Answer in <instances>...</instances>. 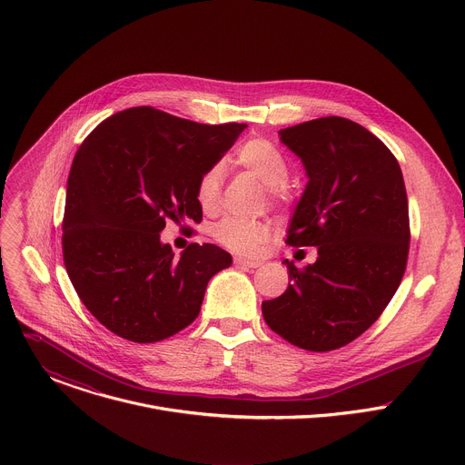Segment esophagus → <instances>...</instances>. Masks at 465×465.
<instances>
[{
	"mask_svg": "<svg viewBox=\"0 0 465 465\" xmlns=\"http://www.w3.org/2000/svg\"><path fill=\"white\" fill-rule=\"evenodd\" d=\"M235 264L237 267H244V269H257L261 267V261H255V259H246V257H235Z\"/></svg>",
	"mask_w": 465,
	"mask_h": 465,
	"instance_id": "esophagus-1",
	"label": "esophagus"
}]
</instances>
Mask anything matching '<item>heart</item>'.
I'll return each mask as SVG.
<instances>
[{
  "instance_id": "heart-1",
  "label": "heart",
  "mask_w": 465,
  "mask_h": 465,
  "mask_svg": "<svg viewBox=\"0 0 465 465\" xmlns=\"http://www.w3.org/2000/svg\"><path fill=\"white\" fill-rule=\"evenodd\" d=\"M233 162L255 174L271 189V194L274 198L283 196L282 183L289 176V162L272 142L264 138L246 140L237 147ZM221 174V167L215 165L203 173V176L196 182V204L204 213H213L217 210ZM269 235L271 230L264 223L241 217H226L213 228V237L221 244L244 255H257L262 250L264 242L269 241Z\"/></svg>"
}]
</instances>
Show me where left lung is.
<instances>
[{
	"mask_svg": "<svg viewBox=\"0 0 465 465\" xmlns=\"http://www.w3.org/2000/svg\"><path fill=\"white\" fill-rule=\"evenodd\" d=\"M280 140L309 178L287 242L316 246L318 257L302 271L283 261L291 283L262 302V316L302 350H339L381 316L403 280L411 241L403 173L379 138L346 117L283 128Z\"/></svg>",
	"mask_w": 465,
	"mask_h": 465,
	"instance_id": "1",
	"label": "left lung"
}]
</instances>
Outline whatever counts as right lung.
Instances as JSON below:
<instances>
[{
    "label": "right lung",
    "mask_w": 465,
    "mask_h": 465,
    "mask_svg": "<svg viewBox=\"0 0 465 465\" xmlns=\"http://www.w3.org/2000/svg\"><path fill=\"white\" fill-rule=\"evenodd\" d=\"M244 123L203 124L151 106L97 124L68 176L62 252L86 309L117 337L151 344L201 312L210 280L232 264L215 244L180 257L162 242L165 221H203L198 178L232 149Z\"/></svg>",
    "instance_id": "obj_1"
}]
</instances>
